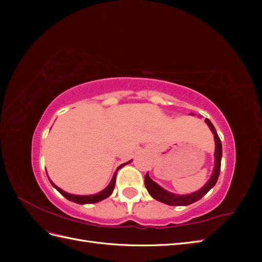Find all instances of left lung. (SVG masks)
I'll return each instance as SVG.
<instances>
[{"label":"left lung","instance_id":"1","mask_svg":"<svg viewBox=\"0 0 262 262\" xmlns=\"http://www.w3.org/2000/svg\"><path fill=\"white\" fill-rule=\"evenodd\" d=\"M205 122L208 123L210 129L214 133V139H215V146H216L215 147V167H214L212 177L210 178L209 182L202 189H200L199 191H196L194 193L187 194V195H177V194H173V193L166 191V190H164L162 187L158 186L156 182H154L152 179H150L146 173L145 178H144V184H145V187L147 189L148 193L152 195L155 200L161 201V202H163L165 204H168V205H176V207H179V205H189V204L196 202L198 200H200L203 195H205L210 191L211 188L215 186L216 181L219 179V176H220V170H221L222 142H221V140L217 136V132H216L215 128H214L212 122L207 118H205Z\"/></svg>","mask_w":262,"mask_h":262}]
</instances>
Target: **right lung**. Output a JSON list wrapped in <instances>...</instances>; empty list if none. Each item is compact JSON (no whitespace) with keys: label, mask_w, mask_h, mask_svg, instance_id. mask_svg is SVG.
Returning <instances> with one entry per match:
<instances>
[{"label":"right lung","mask_w":262,"mask_h":262,"mask_svg":"<svg viewBox=\"0 0 262 262\" xmlns=\"http://www.w3.org/2000/svg\"><path fill=\"white\" fill-rule=\"evenodd\" d=\"M128 163H130V162H128ZM128 163H124V164L120 165V166H119V167H118V169H120L121 167H123V166H124L125 164H128ZM118 169H117V171H118ZM117 171L115 172V175H114V177H113V180H112V182H110V184H109V186H108L105 190H102L101 192H99V193H97V194H93V195H75V194H70V193H68V192H66V191H63V190H61L59 187L55 186L51 180H50V182H51V185H52L55 189H57L58 191H59L62 195H64V196L67 198V199L70 200V201H73V202L78 203V204L96 203V202H99V201H101V200L106 199V198H108L110 194L113 193L114 189H115V185H116Z\"/></svg>","instance_id":"right-lung-1"}]
</instances>
